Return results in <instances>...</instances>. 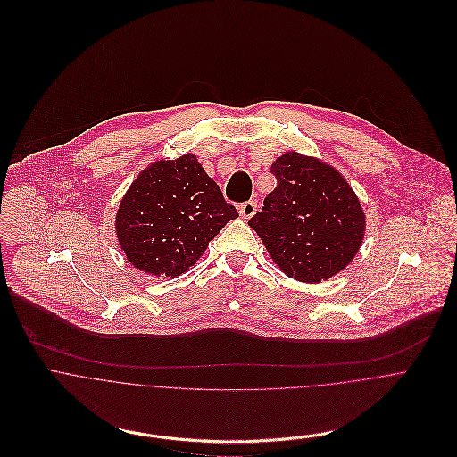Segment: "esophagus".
I'll return each instance as SVG.
<instances>
[{
	"label": "esophagus",
	"mask_w": 457,
	"mask_h": 457,
	"mask_svg": "<svg viewBox=\"0 0 457 457\" xmlns=\"http://www.w3.org/2000/svg\"><path fill=\"white\" fill-rule=\"evenodd\" d=\"M257 211V202L255 200H250V202H245L239 205V216L243 220H250Z\"/></svg>",
	"instance_id": "obj_1"
}]
</instances>
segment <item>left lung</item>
Here are the masks:
<instances>
[{
    "instance_id": "1",
    "label": "left lung",
    "mask_w": 457,
    "mask_h": 457,
    "mask_svg": "<svg viewBox=\"0 0 457 457\" xmlns=\"http://www.w3.org/2000/svg\"><path fill=\"white\" fill-rule=\"evenodd\" d=\"M278 187L248 225L288 278L326 281L356 255L366 214L344 176L313 156L288 151L271 163Z\"/></svg>"
}]
</instances>
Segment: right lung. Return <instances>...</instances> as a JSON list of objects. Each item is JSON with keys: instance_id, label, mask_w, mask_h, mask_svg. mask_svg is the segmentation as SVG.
Masks as SVG:
<instances>
[{"instance_id": "add662e5", "label": "right lung", "mask_w": 457, "mask_h": 457, "mask_svg": "<svg viewBox=\"0 0 457 457\" xmlns=\"http://www.w3.org/2000/svg\"><path fill=\"white\" fill-rule=\"evenodd\" d=\"M237 218L216 181L187 153L145 167L124 195L115 230L128 261L149 276L176 278Z\"/></svg>"}]
</instances>
